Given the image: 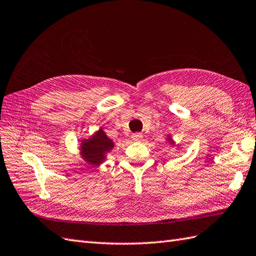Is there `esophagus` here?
<instances>
[{"label": "esophagus", "instance_id": "obj_1", "mask_svg": "<svg viewBox=\"0 0 256 256\" xmlns=\"http://www.w3.org/2000/svg\"><path fill=\"white\" fill-rule=\"evenodd\" d=\"M132 140L135 142H140L142 140V135L140 133H135L132 135Z\"/></svg>", "mask_w": 256, "mask_h": 256}]
</instances>
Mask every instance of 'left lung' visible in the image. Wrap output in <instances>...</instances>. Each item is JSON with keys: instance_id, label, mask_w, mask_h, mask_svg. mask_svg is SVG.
I'll use <instances>...</instances> for the list:
<instances>
[{"instance_id": "8db88e82", "label": "left lung", "mask_w": 256, "mask_h": 256, "mask_svg": "<svg viewBox=\"0 0 256 256\" xmlns=\"http://www.w3.org/2000/svg\"><path fill=\"white\" fill-rule=\"evenodd\" d=\"M168 142H170V144H172V145H174V140H171V138H168Z\"/></svg>"}]
</instances>
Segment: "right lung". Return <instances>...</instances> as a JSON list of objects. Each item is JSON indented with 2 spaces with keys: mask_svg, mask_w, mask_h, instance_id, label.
<instances>
[{
  "mask_svg": "<svg viewBox=\"0 0 256 256\" xmlns=\"http://www.w3.org/2000/svg\"><path fill=\"white\" fill-rule=\"evenodd\" d=\"M114 142L106 135L102 128L94 133V138L82 140L80 155L89 164L99 166L106 159V154L112 150Z\"/></svg>",
  "mask_w": 256,
  "mask_h": 256,
  "instance_id": "right-lung-1",
  "label": "right lung"
}]
</instances>
